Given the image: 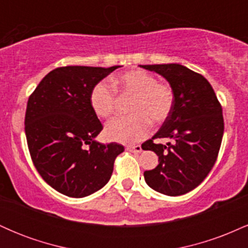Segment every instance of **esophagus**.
<instances>
[{"instance_id":"obj_1","label":"esophagus","mask_w":248,"mask_h":248,"mask_svg":"<svg viewBox=\"0 0 248 248\" xmlns=\"http://www.w3.org/2000/svg\"><path fill=\"white\" fill-rule=\"evenodd\" d=\"M127 150H129V152H132V153H141L142 147L139 146V144L138 146H128Z\"/></svg>"}]
</instances>
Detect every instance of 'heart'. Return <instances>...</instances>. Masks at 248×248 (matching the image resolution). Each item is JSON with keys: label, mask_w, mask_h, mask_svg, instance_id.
Listing matches in <instances>:
<instances>
[{"label": "heart", "mask_w": 248, "mask_h": 248, "mask_svg": "<svg viewBox=\"0 0 248 248\" xmlns=\"http://www.w3.org/2000/svg\"><path fill=\"white\" fill-rule=\"evenodd\" d=\"M112 84L99 81L90 93V106L96 116L102 119L113 114L116 105V93L133 96L129 105L132 115L115 118L105 126V138L108 141L132 144L147 138L150 122L161 124L171 114L175 93L169 84L157 81L156 76L142 69H134L113 77Z\"/></svg>", "instance_id": "heart-1"}]
</instances>
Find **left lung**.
<instances>
[{
    "label": "left lung",
    "mask_w": 248,
    "mask_h": 248,
    "mask_svg": "<svg viewBox=\"0 0 248 248\" xmlns=\"http://www.w3.org/2000/svg\"><path fill=\"white\" fill-rule=\"evenodd\" d=\"M140 66L163 76L175 93L171 114L144 142L146 149L158 156L157 167L144 171V179L163 195H184L205 179L217 161L224 134L221 105L211 84L183 65ZM155 138H172L174 143L155 144Z\"/></svg>",
    "instance_id": "obj_1"
}]
</instances>
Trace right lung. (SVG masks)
<instances>
[{"instance_id": "1", "label": "right lung", "mask_w": 248, "mask_h": 248, "mask_svg": "<svg viewBox=\"0 0 248 248\" xmlns=\"http://www.w3.org/2000/svg\"><path fill=\"white\" fill-rule=\"evenodd\" d=\"M118 67H57L29 96L24 129L31 160L62 195L81 198L101 189L124 150L94 141L104 127L90 106L92 87Z\"/></svg>"}]
</instances>
